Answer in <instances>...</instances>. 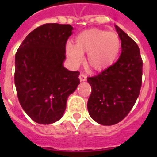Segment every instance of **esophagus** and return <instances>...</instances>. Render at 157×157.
I'll return each instance as SVG.
<instances>
[{"label": "esophagus", "instance_id": "34e87169", "mask_svg": "<svg viewBox=\"0 0 157 157\" xmlns=\"http://www.w3.org/2000/svg\"><path fill=\"white\" fill-rule=\"evenodd\" d=\"M79 78H80V81H86L87 77H86V76L85 75V74L81 73L80 74V76H79Z\"/></svg>", "mask_w": 157, "mask_h": 157}]
</instances>
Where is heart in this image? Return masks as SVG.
I'll list each match as a JSON object with an SVG mask.
<instances>
[{
    "label": "heart",
    "mask_w": 157,
    "mask_h": 157,
    "mask_svg": "<svg viewBox=\"0 0 157 157\" xmlns=\"http://www.w3.org/2000/svg\"><path fill=\"white\" fill-rule=\"evenodd\" d=\"M121 42L119 36L108 31L91 28L79 33L76 45L67 41L65 45L67 55L75 66L83 61V54L87 55V63L94 71H103L117 61Z\"/></svg>",
    "instance_id": "obj_1"
}]
</instances>
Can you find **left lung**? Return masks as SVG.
Instances as JSON below:
<instances>
[{
	"label": "left lung",
	"mask_w": 157,
	"mask_h": 157,
	"mask_svg": "<svg viewBox=\"0 0 157 157\" xmlns=\"http://www.w3.org/2000/svg\"><path fill=\"white\" fill-rule=\"evenodd\" d=\"M121 40V54L112 66L88 77L92 92L87 107L96 122L112 125L121 121L134 107L140 93L143 60L134 40L116 26Z\"/></svg>",
	"instance_id": "obj_1"
}]
</instances>
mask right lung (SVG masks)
<instances>
[{
  "mask_svg": "<svg viewBox=\"0 0 157 157\" xmlns=\"http://www.w3.org/2000/svg\"><path fill=\"white\" fill-rule=\"evenodd\" d=\"M72 30L69 24H43L27 36L16 52L14 83L18 101L39 124L59 121L68 96L80 84V72L63 65Z\"/></svg>",
  "mask_w": 157,
  "mask_h": 157,
  "instance_id": "add662e5",
  "label": "right lung"
}]
</instances>
